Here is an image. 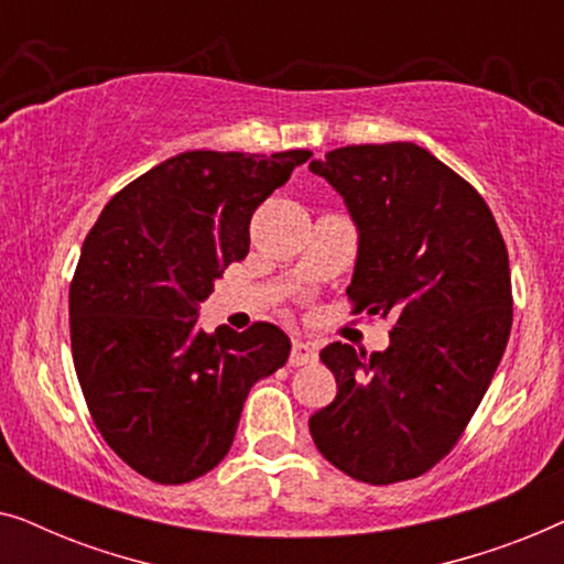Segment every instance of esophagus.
<instances>
[{
    "label": "esophagus",
    "mask_w": 564,
    "mask_h": 564,
    "mask_svg": "<svg viewBox=\"0 0 564 564\" xmlns=\"http://www.w3.org/2000/svg\"><path fill=\"white\" fill-rule=\"evenodd\" d=\"M318 359V351L315 346L305 344V341H292V351H290V367H303V365H313Z\"/></svg>",
    "instance_id": "esophagus-1"
}]
</instances>
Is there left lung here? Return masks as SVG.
Instances as JSON below:
<instances>
[{
  "mask_svg": "<svg viewBox=\"0 0 564 564\" xmlns=\"http://www.w3.org/2000/svg\"><path fill=\"white\" fill-rule=\"evenodd\" d=\"M311 172L359 228L351 311L392 321L384 351H321L338 392L313 442L354 480H413L454 449L506 351V241L480 192L415 143L346 145Z\"/></svg>",
  "mask_w": 564,
  "mask_h": 564,
  "instance_id": "1",
  "label": "left lung"
}]
</instances>
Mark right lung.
<instances>
[{"label":"right lung","instance_id":"add662e5","mask_svg":"<svg viewBox=\"0 0 564 564\" xmlns=\"http://www.w3.org/2000/svg\"><path fill=\"white\" fill-rule=\"evenodd\" d=\"M311 151H187L122 187L84 238L68 288L72 354L110 449L161 485L210 473L253 382L290 357L272 323L197 328V303L249 253L257 207Z\"/></svg>","mask_w":564,"mask_h":564}]
</instances>
